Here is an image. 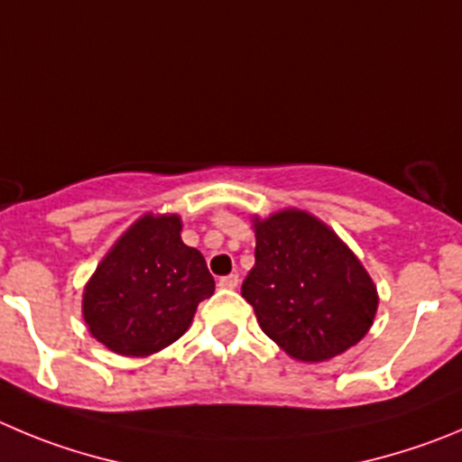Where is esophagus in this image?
I'll return each instance as SVG.
<instances>
[{"mask_svg":"<svg viewBox=\"0 0 462 462\" xmlns=\"http://www.w3.org/2000/svg\"><path fill=\"white\" fill-rule=\"evenodd\" d=\"M236 284H239V275H236V273H230V275H223V278H218V287H223V290H235Z\"/></svg>","mask_w":462,"mask_h":462,"instance_id":"1","label":"esophagus"}]
</instances>
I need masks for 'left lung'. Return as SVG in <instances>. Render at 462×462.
Returning <instances> with one entry per match:
<instances>
[{"mask_svg": "<svg viewBox=\"0 0 462 462\" xmlns=\"http://www.w3.org/2000/svg\"><path fill=\"white\" fill-rule=\"evenodd\" d=\"M255 266L241 296L262 330L303 362H321L360 342L378 308L376 287L328 226L300 209L255 221Z\"/></svg>", "mask_w": 462, "mask_h": 462, "instance_id": "obj_1", "label": "left lung"}]
</instances>
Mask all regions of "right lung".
Listing matches in <instances>:
<instances>
[{
    "instance_id": "add662e5",
    "label": "right lung",
    "mask_w": 462,
    "mask_h": 462,
    "mask_svg": "<svg viewBox=\"0 0 462 462\" xmlns=\"http://www.w3.org/2000/svg\"><path fill=\"white\" fill-rule=\"evenodd\" d=\"M180 217H143L95 269L84 319L97 342L120 356H150L184 335L214 278L200 251L180 236Z\"/></svg>"
}]
</instances>
